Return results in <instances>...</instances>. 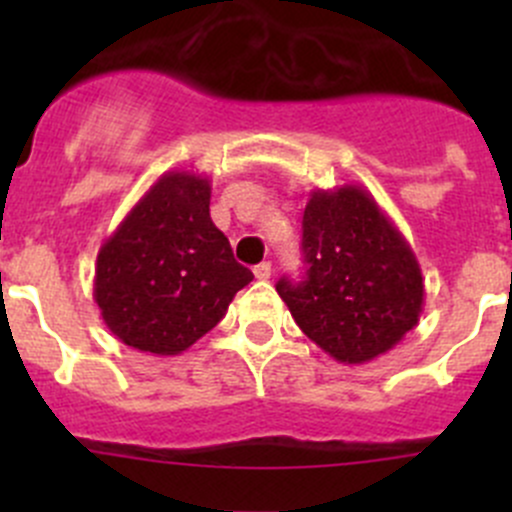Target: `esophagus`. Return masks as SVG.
Segmentation results:
<instances>
[{"label":"esophagus","mask_w":512,"mask_h":512,"mask_svg":"<svg viewBox=\"0 0 512 512\" xmlns=\"http://www.w3.org/2000/svg\"><path fill=\"white\" fill-rule=\"evenodd\" d=\"M270 275H272V262H260V265L255 267L257 280H270Z\"/></svg>","instance_id":"34e87169"}]
</instances>
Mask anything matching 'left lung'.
<instances>
[{"mask_svg": "<svg viewBox=\"0 0 512 512\" xmlns=\"http://www.w3.org/2000/svg\"><path fill=\"white\" fill-rule=\"evenodd\" d=\"M307 277L277 282L297 327L342 364L386 354L418 324V260L361 185L314 190L302 218Z\"/></svg>", "mask_w": 512, "mask_h": 512, "instance_id": "left-lung-1", "label": "left lung"}]
</instances>
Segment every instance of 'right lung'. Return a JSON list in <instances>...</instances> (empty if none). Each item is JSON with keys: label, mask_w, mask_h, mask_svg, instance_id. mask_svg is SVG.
<instances>
[{"label": "right lung", "mask_w": 512, "mask_h": 512, "mask_svg": "<svg viewBox=\"0 0 512 512\" xmlns=\"http://www.w3.org/2000/svg\"><path fill=\"white\" fill-rule=\"evenodd\" d=\"M250 282L210 220V180L168 170L103 240L94 299L126 347L175 356L208 334Z\"/></svg>", "instance_id": "obj_1"}]
</instances>
